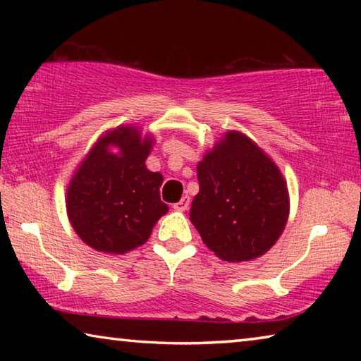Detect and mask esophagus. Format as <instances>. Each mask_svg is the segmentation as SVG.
Wrapping results in <instances>:
<instances>
[{
  "instance_id": "34e87169",
  "label": "esophagus",
  "mask_w": 361,
  "mask_h": 361,
  "mask_svg": "<svg viewBox=\"0 0 361 361\" xmlns=\"http://www.w3.org/2000/svg\"><path fill=\"white\" fill-rule=\"evenodd\" d=\"M188 207H189V197H188V195H183L180 202L173 204V209L176 212H185V210H188Z\"/></svg>"
}]
</instances>
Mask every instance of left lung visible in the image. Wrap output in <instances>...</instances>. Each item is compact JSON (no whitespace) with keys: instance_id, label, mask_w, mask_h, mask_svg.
Returning a JSON list of instances; mask_svg holds the SVG:
<instances>
[{"instance_id":"1","label":"left lung","mask_w":361,"mask_h":361,"mask_svg":"<svg viewBox=\"0 0 361 361\" xmlns=\"http://www.w3.org/2000/svg\"><path fill=\"white\" fill-rule=\"evenodd\" d=\"M189 219L219 259L259 258L288 221L290 195L277 164L239 130H228L197 164Z\"/></svg>"}]
</instances>
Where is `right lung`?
Returning <instances> with one entry per match:
<instances>
[{
  "label": "right lung",
  "mask_w": 361,
  "mask_h": 361,
  "mask_svg": "<svg viewBox=\"0 0 361 361\" xmlns=\"http://www.w3.org/2000/svg\"><path fill=\"white\" fill-rule=\"evenodd\" d=\"M154 145L133 124L106 130L79 164L66 188V215L85 245L124 255L149 239L169 207L161 200L162 175L146 167Z\"/></svg>",
  "instance_id": "right-lung-1"
}]
</instances>
